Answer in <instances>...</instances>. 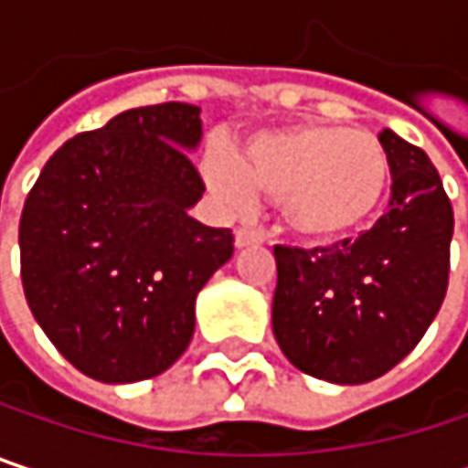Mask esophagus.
<instances>
[{
	"mask_svg": "<svg viewBox=\"0 0 468 468\" xmlns=\"http://www.w3.org/2000/svg\"><path fill=\"white\" fill-rule=\"evenodd\" d=\"M257 243H262V235L257 230H251V228L235 230V249H246V246H257Z\"/></svg>",
	"mask_w": 468,
	"mask_h": 468,
	"instance_id": "1",
	"label": "esophagus"
}]
</instances>
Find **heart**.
Here are the masks:
<instances>
[{
    "label": "heart",
    "instance_id": "1",
    "mask_svg": "<svg viewBox=\"0 0 468 468\" xmlns=\"http://www.w3.org/2000/svg\"><path fill=\"white\" fill-rule=\"evenodd\" d=\"M211 192L243 206L251 192L276 197L282 222L306 240H333L360 230L382 206L390 159L368 133L335 124H292L240 143L233 159H206Z\"/></svg>",
    "mask_w": 468,
    "mask_h": 468
}]
</instances>
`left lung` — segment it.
I'll return each mask as SVG.
<instances>
[{
	"label": "left lung",
	"instance_id": "left-lung-1",
	"mask_svg": "<svg viewBox=\"0 0 468 468\" xmlns=\"http://www.w3.org/2000/svg\"><path fill=\"white\" fill-rule=\"evenodd\" d=\"M390 206L355 240L273 246V335L309 377L363 385L399 366L433 323L450 276L452 206L428 154L382 130Z\"/></svg>",
	"mask_w": 468,
	"mask_h": 468
}]
</instances>
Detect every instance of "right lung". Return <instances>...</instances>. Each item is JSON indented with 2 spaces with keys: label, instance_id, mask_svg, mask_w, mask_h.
Returning <instances> with one entry per match:
<instances>
[{
  "label": "right lung",
  "instance_id": "right-lung-1",
  "mask_svg": "<svg viewBox=\"0 0 468 468\" xmlns=\"http://www.w3.org/2000/svg\"><path fill=\"white\" fill-rule=\"evenodd\" d=\"M200 108L162 102L80 133L46 162L21 228L27 303L53 346L108 385L167 371L195 301L233 257V233L189 217L206 186L192 151Z\"/></svg>",
  "mask_w": 468,
  "mask_h": 468
}]
</instances>
